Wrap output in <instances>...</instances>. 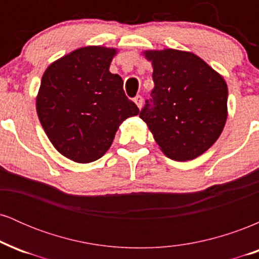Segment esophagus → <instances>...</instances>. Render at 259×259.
<instances>
[{
    "instance_id": "1",
    "label": "esophagus",
    "mask_w": 259,
    "mask_h": 259,
    "mask_svg": "<svg viewBox=\"0 0 259 259\" xmlns=\"http://www.w3.org/2000/svg\"><path fill=\"white\" fill-rule=\"evenodd\" d=\"M134 102L136 103V106H138L139 108H141V107H142V102H144V99H142V97L140 96V95H138V96L134 97Z\"/></svg>"
}]
</instances>
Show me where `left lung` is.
Instances as JSON below:
<instances>
[{"label": "left lung", "instance_id": "8db88e82", "mask_svg": "<svg viewBox=\"0 0 259 259\" xmlns=\"http://www.w3.org/2000/svg\"><path fill=\"white\" fill-rule=\"evenodd\" d=\"M154 88L140 118L170 159L201 156L218 140L228 117L225 80L191 52L148 50Z\"/></svg>", "mask_w": 259, "mask_h": 259}]
</instances>
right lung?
Listing matches in <instances>:
<instances>
[{"label":"right lung","mask_w":259,"mask_h":259,"mask_svg":"<svg viewBox=\"0 0 259 259\" xmlns=\"http://www.w3.org/2000/svg\"><path fill=\"white\" fill-rule=\"evenodd\" d=\"M115 55V49L81 47L50 64L41 79V125L56 150L76 163L101 158L120 124L140 113L120 76L109 72Z\"/></svg>","instance_id":"right-lung-1"}]
</instances>
